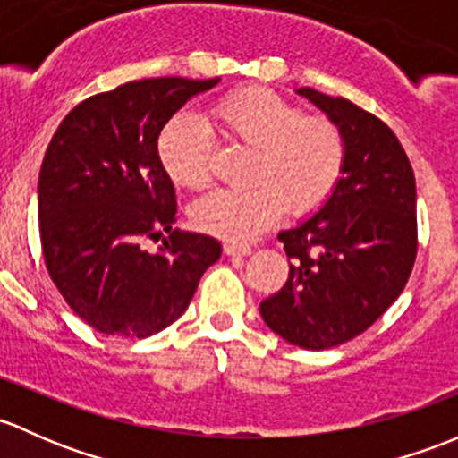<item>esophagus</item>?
<instances>
[{
	"label": "esophagus",
	"mask_w": 458,
	"mask_h": 458,
	"mask_svg": "<svg viewBox=\"0 0 458 458\" xmlns=\"http://www.w3.org/2000/svg\"><path fill=\"white\" fill-rule=\"evenodd\" d=\"M225 253H227V256H249V253H251V247L240 242H227L225 244Z\"/></svg>",
	"instance_id": "esophagus-1"
}]
</instances>
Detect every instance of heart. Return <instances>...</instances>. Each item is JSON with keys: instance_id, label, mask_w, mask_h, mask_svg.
I'll return each instance as SVG.
<instances>
[{"instance_id": "1", "label": "heart", "mask_w": 458, "mask_h": 458, "mask_svg": "<svg viewBox=\"0 0 458 458\" xmlns=\"http://www.w3.org/2000/svg\"><path fill=\"white\" fill-rule=\"evenodd\" d=\"M225 139L253 149L247 190H214L191 207L196 227L225 240H251L284 209L304 216L331 198L346 167V139L327 116L264 88H244L211 110ZM158 160L176 185L198 190L211 178V139L194 116H174L158 136Z\"/></svg>"}]
</instances>
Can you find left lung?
Listing matches in <instances>:
<instances>
[{"label":"left lung","instance_id":"obj_1","mask_svg":"<svg viewBox=\"0 0 458 458\" xmlns=\"http://www.w3.org/2000/svg\"><path fill=\"white\" fill-rule=\"evenodd\" d=\"M346 139V167L315 214L277 233L289 280L260 304L273 333L306 351L357 337L399 298L417 258V187L384 121L342 97L298 88Z\"/></svg>","mask_w":458,"mask_h":458}]
</instances>
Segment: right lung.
I'll list each match as a JSON object with an SVG mask.
<instances>
[{
    "mask_svg": "<svg viewBox=\"0 0 458 458\" xmlns=\"http://www.w3.org/2000/svg\"><path fill=\"white\" fill-rule=\"evenodd\" d=\"M218 81L143 79L89 97L46 149L37 182L46 267L98 333L145 339L167 328L223 253L211 235L172 229L176 194L157 149L165 123ZM163 230V252L140 247Z\"/></svg>",
    "mask_w": 458,
    "mask_h": 458,
    "instance_id": "right-lung-1",
    "label": "right lung"
}]
</instances>
